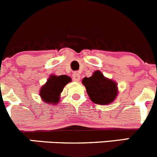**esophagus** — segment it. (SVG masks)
Segmentation results:
<instances>
[{"label": "esophagus", "instance_id": "obj_1", "mask_svg": "<svg viewBox=\"0 0 157 157\" xmlns=\"http://www.w3.org/2000/svg\"><path fill=\"white\" fill-rule=\"evenodd\" d=\"M72 77H73V79L75 81V82H78L80 80V75L77 72H75V73L72 75Z\"/></svg>", "mask_w": 157, "mask_h": 157}]
</instances>
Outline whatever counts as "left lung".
I'll list each match as a JSON object with an SVG mask.
<instances>
[{"mask_svg":"<svg viewBox=\"0 0 157 157\" xmlns=\"http://www.w3.org/2000/svg\"><path fill=\"white\" fill-rule=\"evenodd\" d=\"M82 84L90 99L98 105L111 104L118 94L117 83L104 76L99 70L95 71L91 77H85L82 79Z\"/></svg>","mask_w":157,"mask_h":157,"instance_id":"8db88e82","label":"left lung"}]
</instances>
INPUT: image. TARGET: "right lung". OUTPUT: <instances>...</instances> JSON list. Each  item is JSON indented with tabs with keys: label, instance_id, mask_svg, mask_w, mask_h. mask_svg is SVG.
<instances>
[{
	"label": "right lung",
	"instance_id": "obj_1",
	"mask_svg": "<svg viewBox=\"0 0 157 157\" xmlns=\"http://www.w3.org/2000/svg\"><path fill=\"white\" fill-rule=\"evenodd\" d=\"M72 81L68 75H52L40 89V95L42 100L47 104L56 105L59 101L60 94L64 87Z\"/></svg>",
	"mask_w": 157,
	"mask_h": 157
}]
</instances>
